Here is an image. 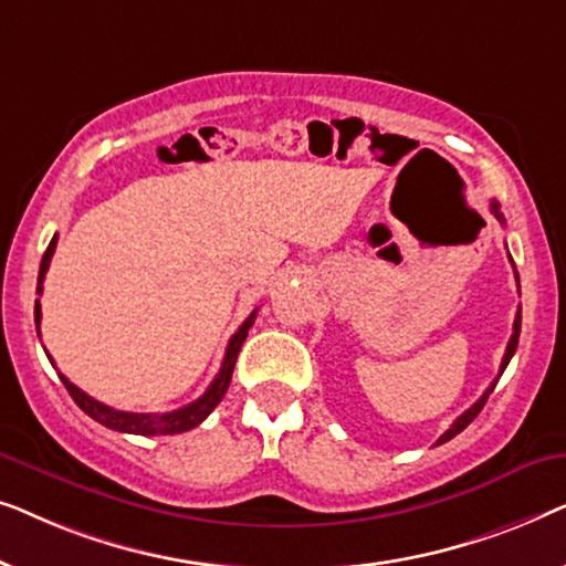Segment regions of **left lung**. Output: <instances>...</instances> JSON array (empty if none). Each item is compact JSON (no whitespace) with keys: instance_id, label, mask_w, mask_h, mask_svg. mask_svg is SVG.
Instances as JSON below:
<instances>
[{"instance_id":"1","label":"left lung","mask_w":566,"mask_h":566,"mask_svg":"<svg viewBox=\"0 0 566 566\" xmlns=\"http://www.w3.org/2000/svg\"><path fill=\"white\" fill-rule=\"evenodd\" d=\"M492 213H494V216H497V221H500V223H505V219H502V213H500V203H497V200H492ZM515 277H517V273H515ZM517 337H521V312H517V316H515V324H513V337H510V343H507V350H505V358H502V366H500V374H497V378H494V381H492V386H490V389H486V391L482 394V397H479V401H476V405H471V407L467 409V412H463V415L459 417V420H455V422L451 424V428H448V430L443 432V436H440V438H438V446H440V443H446V440H451V438H455V436H459V432H461L463 428H467V424H469L471 420H474V417H476L479 412H482V407L486 405V399H490V394H492V389H494V386H497V381H500L502 370H505V368H507V363H510V358H513V355H515V347H517Z\"/></svg>"}]
</instances>
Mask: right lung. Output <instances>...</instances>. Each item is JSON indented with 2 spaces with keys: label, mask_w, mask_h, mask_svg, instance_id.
I'll use <instances>...</instances> for the list:
<instances>
[{
  "label": "right lung",
  "mask_w": 566,
  "mask_h": 566,
  "mask_svg": "<svg viewBox=\"0 0 566 566\" xmlns=\"http://www.w3.org/2000/svg\"><path fill=\"white\" fill-rule=\"evenodd\" d=\"M56 242H59V234H53L49 250H45L43 260H41V273H38V293H43V277H45V270H49V265H51L53 252H56ZM254 316H258V308H254V312L247 316L242 327H239L234 332V337L229 339V347H227V355H223L221 370L216 374V378L211 381V386L206 389L203 397L190 401L188 407L175 409V412H161V415L120 412V409L107 407V405H103V401L92 399L90 394L76 389V386L69 381L66 376H61V374L59 376H61V381H64L66 391L72 394V399L76 401V405H80L82 412H87L92 420L105 424V428L118 430V432H134V436H177V432L198 428V424L203 422L206 417L213 412L216 405H219V401L223 399V394H227L229 384H231V374H234V363L239 358V350H242L247 332H250V327L254 324ZM35 327H38V337H41V301H35ZM49 360H51V355H49Z\"/></svg>",
  "instance_id": "add662e5"
}]
</instances>
